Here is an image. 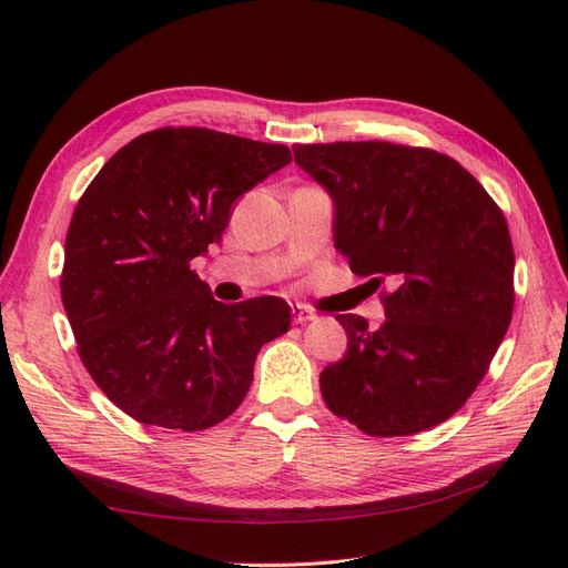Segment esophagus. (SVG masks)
Returning <instances> with one entry per match:
<instances>
[{
    "instance_id": "obj_1",
    "label": "esophagus",
    "mask_w": 568,
    "mask_h": 568,
    "mask_svg": "<svg viewBox=\"0 0 568 568\" xmlns=\"http://www.w3.org/2000/svg\"><path fill=\"white\" fill-rule=\"evenodd\" d=\"M292 313H294V323L296 325H306L311 321H315V313L306 306H301V303H296V306H292Z\"/></svg>"
}]
</instances>
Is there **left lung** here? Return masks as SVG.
<instances>
[{
	"mask_svg": "<svg viewBox=\"0 0 568 568\" xmlns=\"http://www.w3.org/2000/svg\"><path fill=\"white\" fill-rule=\"evenodd\" d=\"M296 163L335 202V245L378 286L385 321L337 315L349 349L321 373L332 414L368 436L446 422L487 376L514 315L506 216L463 165L390 142L296 144Z\"/></svg>",
	"mask_w": 568,
	"mask_h": 568,
	"instance_id": "left-lung-1",
	"label": "left lung"
}]
</instances>
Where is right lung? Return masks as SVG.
Instances as JSON below:
<instances>
[{"instance_id":"1","label":"right lung","mask_w":568,"mask_h":568,"mask_svg":"<svg viewBox=\"0 0 568 568\" xmlns=\"http://www.w3.org/2000/svg\"><path fill=\"white\" fill-rule=\"evenodd\" d=\"M292 161L206 128H161L115 151L77 202L64 239L62 303L95 385L132 419L202 432L239 409L265 342L292 308L276 296L219 303L192 257L231 206Z\"/></svg>"}]
</instances>
